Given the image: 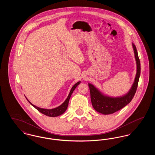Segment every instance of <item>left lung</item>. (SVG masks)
<instances>
[{"instance_id": "8db88e82", "label": "left lung", "mask_w": 155, "mask_h": 155, "mask_svg": "<svg viewBox=\"0 0 155 155\" xmlns=\"http://www.w3.org/2000/svg\"><path fill=\"white\" fill-rule=\"evenodd\" d=\"M133 46L137 61V70L135 81L128 94L124 96L118 97H110L104 96L93 85L88 84L92 104L95 110L97 112L103 114L114 113L125 107L127 104L131 101L135 95L140 76V63L137 48L134 44H133Z\"/></svg>"}]
</instances>
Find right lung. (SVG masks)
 <instances>
[{
	"label": "right lung",
	"mask_w": 155,
	"mask_h": 155,
	"mask_svg": "<svg viewBox=\"0 0 155 155\" xmlns=\"http://www.w3.org/2000/svg\"><path fill=\"white\" fill-rule=\"evenodd\" d=\"M80 81L77 82L74 86L72 87V88L71 89L70 92V94L68 95V96L67 97V98L66 99V100L63 102V103H62L60 106H59V107H56L54 109H42V108H40V107H38L32 104V103L30 102V101L27 99V101H28V102L32 105L36 109H37L39 111V112H41V113L44 114L46 116H49V117H56V116H59L60 115L63 114L65 111L66 110L67 108L68 107V102H69V100H70V98L71 97V94H73V91H74V89H75V88L80 84Z\"/></svg>",
	"instance_id": "1"
}]
</instances>
